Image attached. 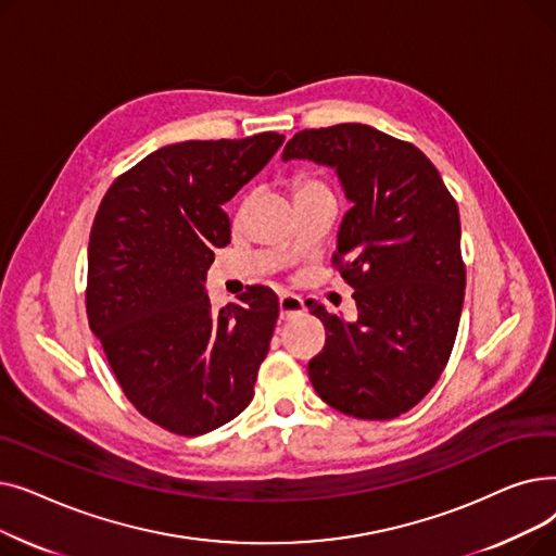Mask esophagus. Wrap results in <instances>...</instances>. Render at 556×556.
Masks as SVG:
<instances>
[{"label":"esophagus","instance_id":"1","mask_svg":"<svg viewBox=\"0 0 556 556\" xmlns=\"http://www.w3.org/2000/svg\"><path fill=\"white\" fill-rule=\"evenodd\" d=\"M304 313V302H302V298H298V295H293V293H283L281 298H279V317L281 319H293V317H298V315H302Z\"/></svg>","mask_w":556,"mask_h":556}]
</instances>
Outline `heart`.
<instances>
[{"instance_id":"heart-1","label":"heart","mask_w":556,"mask_h":556,"mask_svg":"<svg viewBox=\"0 0 556 556\" xmlns=\"http://www.w3.org/2000/svg\"><path fill=\"white\" fill-rule=\"evenodd\" d=\"M308 191H327L323 185L319 182H315V180H306V178H302V180H298L295 182V195H300V193H308Z\"/></svg>"}]
</instances>
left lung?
Here are the masks:
<instances>
[{
    "instance_id": "left-lung-1",
    "label": "left lung",
    "mask_w": 556,
    "mask_h": 556,
    "mask_svg": "<svg viewBox=\"0 0 556 556\" xmlns=\"http://www.w3.org/2000/svg\"><path fill=\"white\" fill-rule=\"evenodd\" d=\"M281 160L333 168L352 202L336 261L358 317L306 302L327 329L311 383L344 415L394 419L432 390L453 352L466 286L457 204L417 146L365 124L302 130Z\"/></svg>"
}]
</instances>
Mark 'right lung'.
I'll list each match as a JSON object with an SVG mask.
<instances>
[{
	"label": "right lung",
	"instance_id": "add662e5",
	"mask_svg": "<svg viewBox=\"0 0 556 556\" xmlns=\"http://www.w3.org/2000/svg\"><path fill=\"white\" fill-rule=\"evenodd\" d=\"M283 139L168 143L101 200L87 245V319L124 394L170 432H210L254 396L279 300L266 286H248L216 313L204 281L214 250L231 241L223 204Z\"/></svg>",
	"mask_w": 556,
	"mask_h": 556
}]
</instances>
